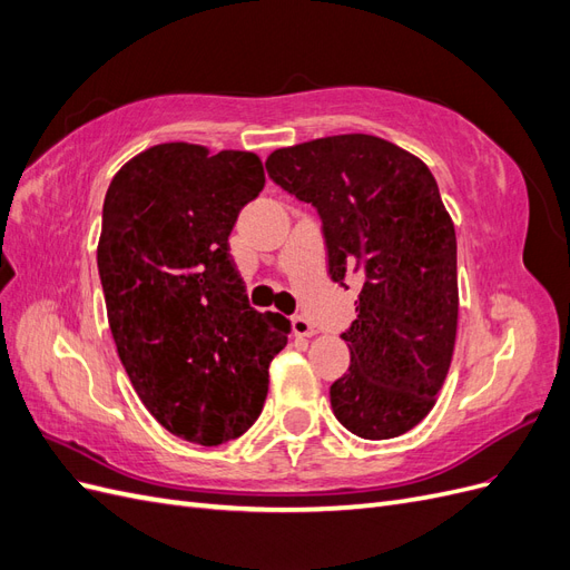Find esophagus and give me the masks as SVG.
Returning <instances> with one entry per match:
<instances>
[{
  "label": "esophagus",
  "mask_w": 570,
  "mask_h": 570,
  "mask_svg": "<svg viewBox=\"0 0 570 570\" xmlns=\"http://www.w3.org/2000/svg\"><path fill=\"white\" fill-rule=\"evenodd\" d=\"M289 323H292V333L299 335V337H312V335H316V327L312 325V321L304 318V316H292Z\"/></svg>",
  "instance_id": "1"
}]
</instances>
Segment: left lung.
<instances>
[{"instance_id": "8db88e82", "label": "left lung", "mask_w": 570, "mask_h": 570, "mask_svg": "<svg viewBox=\"0 0 570 570\" xmlns=\"http://www.w3.org/2000/svg\"><path fill=\"white\" fill-rule=\"evenodd\" d=\"M266 170L318 212L333 283H358L335 419L364 440L404 435L433 409L456 340V233L433 174L364 132L275 149Z\"/></svg>"}]
</instances>
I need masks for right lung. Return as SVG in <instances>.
<instances>
[{"label": "right lung", "mask_w": 570, "mask_h": 570, "mask_svg": "<svg viewBox=\"0 0 570 570\" xmlns=\"http://www.w3.org/2000/svg\"><path fill=\"white\" fill-rule=\"evenodd\" d=\"M252 151L166 142L114 176L97 266L130 383L168 433L216 446L252 428L289 321L249 306L228 237L264 189Z\"/></svg>", "instance_id": "add662e5"}]
</instances>
